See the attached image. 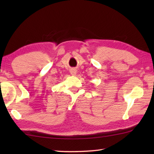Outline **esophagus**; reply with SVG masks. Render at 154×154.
I'll return each mask as SVG.
<instances>
[{"mask_svg":"<svg viewBox=\"0 0 154 154\" xmlns=\"http://www.w3.org/2000/svg\"><path fill=\"white\" fill-rule=\"evenodd\" d=\"M70 71H71V74L72 76H75V75H77V70L75 69H72Z\"/></svg>","mask_w":154,"mask_h":154,"instance_id":"34e87169","label":"esophagus"}]
</instances>
